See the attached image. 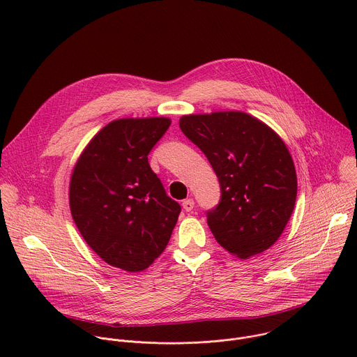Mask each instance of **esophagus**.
I'll use <instances>...</instances> for the list:
<instances>
[{
	"label": "esophagus",
	"mask_w": 357,
	"mask_h": 357,
	"mask_svg": "<svg viewBox=\"0 0 357 357\" xmlns=\"http://www.w3.org/2000/svg\"><path fill=\"white\" fill-rule=\"evenodd\" d=\"M182 206H183V209H185L186 212H190V211L193 209V206H195L193 199H185V200L182 202Z\"/></svg>",
	"instance_id": "1"
}]
</instances>
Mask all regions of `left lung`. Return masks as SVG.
Returning <instances> with one entry per match:
<instances>
[{"instance_id": "left-lung-1", "label": "left lung", "mask_w": 357, "mask_h": 357, "mask_svg": "<svg viewBox=\"0 0 357 357\" xmlns=\"http://www.w3.org/2000/svg\"><path fill=\"white\" fill-rule=\"evenodd\" d=\"M179 127L206 155L220 183V200L206 212L218 243L240 259L270 248L296 199V174L282 139L240 112L183 116Z\"/></svg>"}]
</instances>
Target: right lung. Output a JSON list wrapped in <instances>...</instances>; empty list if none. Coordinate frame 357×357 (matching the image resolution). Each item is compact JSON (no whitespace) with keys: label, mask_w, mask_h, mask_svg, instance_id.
I'll return each instance as SVG.
<instances>
[{"label":"right lung","mask_w":357,"mask_h":357,"mask_svg":"<svg viewBox=\"0 0 357 357\" xmlns=\"http://www.w3.org/2000/svg\"><path fill=\"white\" fill-rule=\"evenodd\" d=\"M171 126L165 117L123 119L89 142L70 179L73 220L86 243L113 267L137 273L165 250L181 213L148 154Z\"/></svg>","instance_id":"obj_1"}]
</instances>
